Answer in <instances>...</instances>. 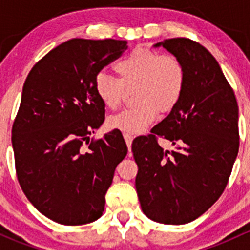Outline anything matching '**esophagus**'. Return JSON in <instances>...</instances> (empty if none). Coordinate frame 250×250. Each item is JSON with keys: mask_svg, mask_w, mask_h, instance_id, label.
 Masks as SVG:
<instances>
[{"mask_svg": "<svg viewBox=\"0 0 250 250\" xmlns=\"http://www.w3.org/2000/svg\"><path fill=\"white\" fill-rule=\"evenodd\" d=\"M123 138H125L128 148L130 150V146H132V141H133V135L129 134V133H123Z\"/></svg>", "mask_w": 250, "mask_h": 250, "instance_id": "34e87169", "label": "esophagus"}]
</instances>
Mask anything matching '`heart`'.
<instances>
[{"mask_svg":"<svg viewBox=\"0 0 250 250\" xmlns=\"http://www.w3.org/2000/svg\"><path fill=\"white\" fill-rule=\"evenodd\" d=\"M118 78L100 72L94 81L104 106L115 110L133 93L137 105L107 120L111 129L129 134L144 132L161 112H169L180 103L186 87V70L174 54L150 48H137L115 64Z\"/></svg>","mask_w":250,"mask_h":250,"instance_id":"obj_1","label":"heart"}]
</instances>
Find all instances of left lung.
<instances>
[{
    "mask_svg": "<svg viewBox=\"0 0 250 250\" xmlns=\"http://www.w3.org/2000/svg\"><path fill=\"white\" fill-rule=\"evenodd\" d=\"M183 62L186 87L180 103L133 141L135 188L144 214L166 225L191 223L218 201L239 148L238 104L220 65L207 48L185 37L157 43ZM169 140L163 150L158 138Z\"/></svg>",
    "mask_w": 250,
    "mask_h": 250,
    "instance_id": "8db88e82",
    "label": "left lung"
}]
</instances>
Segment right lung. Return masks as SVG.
I'll return each instance as SVG.
<instances>
[{
    "label": "right lung",
    "instance_id": "1",
    "mask_svg": "<svg viewBox=\"0 0 250 250\" xmlns=\"http://www.w3.org/2000/svg\"><path fill=\"white\" fill-rule=\"evenodd\" d=\"M125 49L118 40H69L25 80L12 127L17 178L35 208L58 224L84 225L103 215L105 193L128 152L113 132L90 139L105 120L95 77Z\"/></svg>",
    "mask_w": 250,
    "mask_h": 250
}]
</instances>
